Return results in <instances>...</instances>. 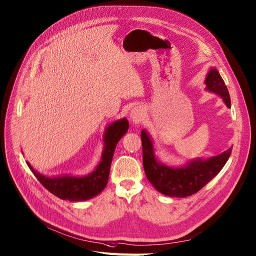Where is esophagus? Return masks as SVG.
<instances>
[{
	"instance_id": "obj_1",
	"label": "esophagus",
	"mask_w": 256,
	"mask_h": 256,
	"mask_svg": "<svg viewBox=\"0 0 256 256\" xmlns=\"http://www.w3.org/2000/svg\"><path fill=\"white\" fill-rule=\"evenodd\" d=\"M144 116V110L142 106H135L130 112V120L133 125L140 124Z\"/></svg>"
}]
</instances>
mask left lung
Listing matches in <instances>:
<instances>
[{
  "mask_svg": "<svg viewBox=\"0 0 256 256\" xmlns=\"http://www.w3.org/2000/svg\"><path fill=\"white\" fill-rule=\"evenodd\" d=\"M208 91L219 95L226 106L230 108V97L224 80L217 69L211 68L204 80ZM142 162L146 176L154 188L172 198H187L198 192L215 178L228 160L232 146L220 155L208 159H195L181 168H172L157 160L151 138L142 131Z\"/></svg>",
  "mask_w": 256,
  "mask_h": 256,
  "instance_id": "obj_1",
  "label": "left lung"
}]
</instances>
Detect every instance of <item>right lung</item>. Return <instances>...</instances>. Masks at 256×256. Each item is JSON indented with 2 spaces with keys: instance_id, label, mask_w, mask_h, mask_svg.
Segmentation results:
<instances>
[{
  "instance_id": "obj_1",
  "label": "right lung",
  "mask_w": 256,
  "mask_h": 256,
  "mask_svg": "<svg viewBox=\"0 0 256 256\" xmlns=\"http://www.w3.org/2000/svg\"><path fill=\"white\" fill-rule=\"evenodd\" d=\"M128 128L129 123L125 118L114 121L106 128L101 161L96 170L86 176H73L66 174L50 178L35 170L28 162L26 164L38 181L56 198L70 202L88 200L98 195L106 186L116 146L118 140L126 134Z\"/></svg>"
}]
</instances>
